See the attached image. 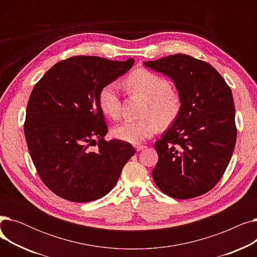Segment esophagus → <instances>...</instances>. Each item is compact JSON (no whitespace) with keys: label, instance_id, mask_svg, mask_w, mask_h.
I'll return each mask as SVG.
<instances>
[{"label":"esophagus","instance_id":"1","mask_svg":"<svg viewBox=\"0 0 257 257\" xmlns=\"http://www.w3.org/2000/svg\"><path fill=\"white\" fill-rule=\"evenodd\" d=\"M136 149H137V151H142V150L146 149V146H144V145H137L136 146Z\"/></svg>","mask_w":257,"mask_h":257}]
</instances>
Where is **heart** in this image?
I'll list each match as a JSON object with an SVG mask.
<instances>
[{
	"instance_id": "1",
	"label": "heart",
	"mask_w": 257,
	"mask_h": 257,
	"mask_svg": "<svg viewBox=\"0 0 257 257\" xmlns=\"http://www.w3.org/2000/svg\"><path fill=\"white\" fill-rule=\"evenodd\" d=\"M127 85L148 101L147 115L144 120H124L116 125L113 137L119 141L138 145L152 137L158 129L171 125L181 111V99L172 91L169 81L145 69L133 71L126 79ZM98 102L104 114L116 118L120 111L118 86L115 82L105 84L99 91Z\"/></svg>"
}]
</instances>
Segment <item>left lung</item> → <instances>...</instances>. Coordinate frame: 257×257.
<instances>
[{
    "instance_id": "8db88e82",
    "label": "left lung",
    "mask_w": 257,
    "mask_h": 257,
    "mask_svg": "<svg viewBox=\"0 0 257 257\" xmlns=\"http://www.w3.org/2000/svg\"><path fill=\"white\" fill-rule=\"evenodd\" d=\"M169 77L181 99V111L154 148L152 176L169 197L190 199L219 182L232 156L235 110L230 87L209 63L185 54L146 61Z\"/></svg>"
}]
</instances>
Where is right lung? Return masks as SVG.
<instances>
[{"label": "right lung", "mask_w": 257, "mask_h": 257, "mask_svg": "<svg viewBox=\"0 0 257 257\" xmlns=\"http://www.w3.org/2000/svg\"><path fill=\"white\" fill-rule=\"evenodd\" d=\"M133 62L75 56L53 65L35 84L24 131L39 177L54 194L80 203L98 200L136 153L129 143L104 140L108 129L98 102L100 89Z\"/></svg>", "instance_id": "obj_1"}]
</instances>
